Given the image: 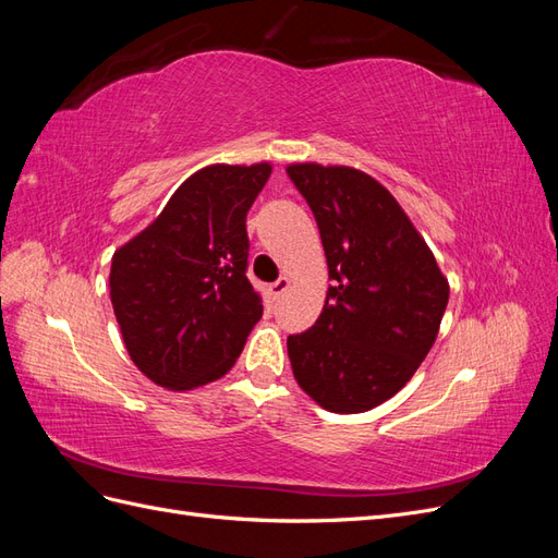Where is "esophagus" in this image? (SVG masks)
<instances>
[{
	"mask_svg": "<svg viewBox=\"0 0 558 558\" xmlns=\"http://www.w3.org/2000/svg\"><path fill=\"white\" fill-rule=\"evenodd\" d=\"M289 286H291V279L289 277H281L272 286H269V295H272V300H279L286 291H289Z\"/></svg>",
	"mask_w": 558,
	"mask_h": 558,
	"instance_id": "esophagus-1",
	"label": "esophagus"
}]
</instances>
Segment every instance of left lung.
<instances>
[{
    "label": "left lung",
    "instance_id": "obj_1",
    "mask_svg": "<svg viewBox=\"0 0 558 558\" xmlns=\"http://www.w3.org/2000/svg\"><path fill=\"white\" fill-rule=\"evenodd\" d=\"M316 218L328 277L316 324L289 335L293 375L312 400L359 414L396 396L428 356L449 281L408 214L353 167H286Z\"/></svg>",
    "mask_w": 558,
    "mask_h": 558
}]
</instances>
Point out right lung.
Listing matches in <instances>:
<instances>
[{
    "instance_id": "1",
    "label": "right lung",
    "mask_w": 558,
    "mask_h": 558,
    "mask_svg": "<svg viewBox=\"0 0 558 558\" xmlns=\"http://www.w3.org/2000/svg\"><path fill=\"white\" fill-rule=\"evenodd\" d=\"M272 165H209L113 253L111 305L132 363L170 391L221 379L263 300L246 279V211Z\"/></svg>"
}]
</instances>
